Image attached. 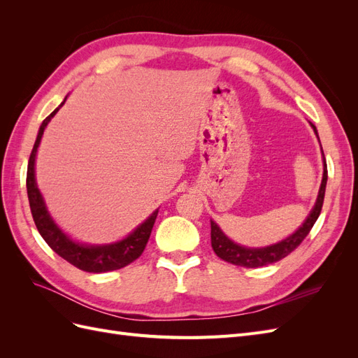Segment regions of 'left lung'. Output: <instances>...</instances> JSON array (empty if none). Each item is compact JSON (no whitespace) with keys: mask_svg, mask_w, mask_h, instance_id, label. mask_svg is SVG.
Masks as SVG:
<instances>
[{"mask_svg":"<svg viewBox=\"0 0 358 358\" xmlns=\"http://www.w3.org/2000/svg\"><path fill=\"white\" fill-rule=\"evenodd\" d=\"M313 131L317 133V128L313 124H310ZM324 155V154H322ZM326 185H327V162L326 158H324V173H322V182H321V188L318 192V199L315 206H313L312 212L309 213L308 220L303 222L300 229L287 237L285 241L279 242L276 245L267 246V248H259V249H251V248H245L231 242L229 237H227L221 230L220 227L216 225L213 221H210V242L215 254L218 255L224 262L234 264V266H242V267H249V268H255V267H263L267 264H272L279 262V259L285 258L289 255L294 249L305 241V237L309 234L312 230L313 224L317 222L318 216L322 209V203H324V194H326Z\"/></svg>","mask_w":358,"mask_h":358,"instance_id":"8db88e82","label":"left lung"}]
</instances>
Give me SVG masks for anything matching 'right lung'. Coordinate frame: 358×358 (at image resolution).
<instances>
[{
	"instance_id": "right-lung-1",
	"label": "right lung",
	"mask_w": 358,
	"mask_h": 358,
	"mask_svg": "<svg viewBox=\"0 0 358 358\" xmlns=\"http://www.w3.org/2000/svg\"><path fill=\"white\" fill-rule=\"evenodd\" d=\"M64 103H66V100L61 103V106ZM59 107H57V109L41 122L34 148H32L29 159H28L27 192H28L32 220H34L37 230L41 234L43 239H45V242L59 257L67 259V262L74 267H78L83 270V272H90V273H103V272H110V270L122 268L136 262V259L143 254L146 243L149 241L150 231H152V227L155 224L158 210H155L152 215H150L142 225H138L137 229L127 237V239L112 245L86 246V245L76 243L70 241L69 237L58 229L57 224L52 221L50 215L48 213L45 201H43L41 194L37 188L36 176H34V162H36L37 148L40 145L43 131H45V128L53 117V115L59 110Z\"/></svg>"
}]
</instances>
